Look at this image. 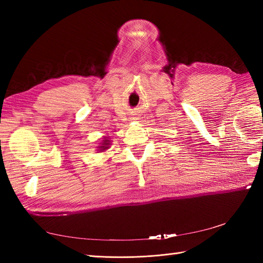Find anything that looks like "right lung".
<instances>
[{
  "label": "right lung",
  "mask_w": 263,
  "mask_h": 263,
  "mask_svg": "<svg viewBox=\"0 0 263 263\" xmlns=\"http://www.w3.org/2000/svg\"><path fill=\"white\" fill-rule=\"evenodd\" d=\"M109 144H110V141L108 140V138L107 137H104L103 142H100L99 147H97L98 148V152H105L106 149H108Z\"/></svg>",
  "instance_id": "add662e5"
}]
</instances>
